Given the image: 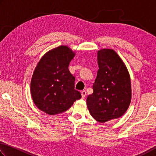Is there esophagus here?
I'll return each instance as SVG.
<instances>
[{"label": "esophagus", "instance_id": "esophagus-1", "mask_svg": "<svg viewBox=\"0 0 156 156\" xmlns=\"http://www.w3.org/2000/svg\"><path fill=\"white\" fill-rule=\"evenodd\" d=\"M81 97H82L83 99H84V98H85L86 96V91L82 90L81 92Z\"/></svg>", "mask_w": 156, "mask_h": 156}]
</instances>
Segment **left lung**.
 Instances as JSON below:
<instances>
[{
    "instance_id": "1",
    "label": "left lung",
    "mask_w": 156,
    "mask_h": 156,
    "mask_svg": "<svg viewBox=\"0 0 156 156\" xmlns=\"http://www.w3.org/2000/svg\"><path fill=\"white\" fill-rule=\"evenodd\" d=\"M97 78L93 93L86 102L91 116L100 122L119 118L129 108L132 89L129 73L123 62L112 49L98 51Z\"/></svg>"
}]
</instances>
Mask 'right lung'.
Returning a JSON list of instances; mask_svg holds the SVG:
<instances>
[{
    "instance_id": "add662e5",
    "label": "right lung",
    "mask_w": 156,
    "mask_h": 156,
    "mask_svg": "<svg viewBox=\"0 0 156 156\" xmlns=\"http://www.w3.org/2000/svg\"><path fill=\"white\" fill-rule=\"evenodd\" d=\"M75 53L68 46L52 49L38 62L31 81V93L35 105L50 115L68 110L81 93L75 89V77L68 66Z\"/></svg>"
}]
</instances>
